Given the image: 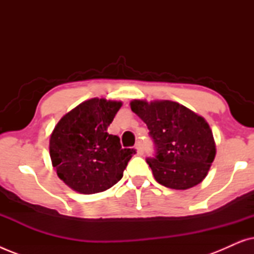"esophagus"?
I'll return each mask as SVG.
<instances>
[{
    "mask_svg": "<svg viewBox=\"0 0 254 254\" xmlns=\"http://www.w3.org/2000/svg\"><path fill=\"white\" fill-rule=\"evenodd\" d=\"M135 148H136L138 155L143 154V145H142V142L141 141H137L136 142V145H135Z\"/></svg>",
    "mask_w": 254,
    "mask_h": 254,
    "instance_id": "esophagus-1",
    "label": "esophagus"
}]
</instances>
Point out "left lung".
Returning <instances> with one entry per match:
<instances>
[{"instance_id": "obj_1", "label": "left lung", "mask_w": 254, "mask_h": 254, "mask_svg": "<svg viewBox=\"0 0 254 254\" xmlns=\"http://www.w3.org/2000/svg\"><path fill=\"white\" fill-rule=\"evenodd\" d=\"M130 109L148 126L155 155L147 163L161 185L187 190L206 178L216 148L202 117L170 100H133Z\"/></svg>"}]
</instances>
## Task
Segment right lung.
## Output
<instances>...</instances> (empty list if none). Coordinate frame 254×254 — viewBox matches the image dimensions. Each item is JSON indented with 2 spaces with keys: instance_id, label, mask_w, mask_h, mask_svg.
<instances>
[{
  "instance_id": "1",
  "label": "right lung",
  "mask_w": 254,
  "mask_h": 254,
  "mask_svg": "<svg viewBox=\"0 0 254 254\" xmlns=\"http://www.w3.org/2000/svg\"><path fill=\"white\" fill-rule=\"evenodd\" d=\"M121 105L106 99L86 100L55 126L50 138L52 164L59 178L76 192L109 190L123 178L128 162L136 154L134 148L123 149L120 138L107 133Z\"/></svg>"
}]
</instances>
